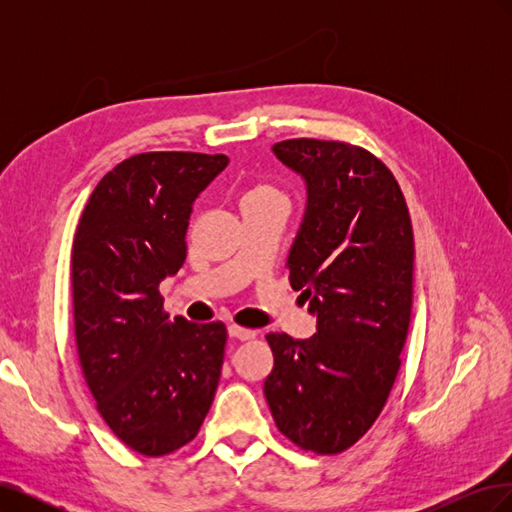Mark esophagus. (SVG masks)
<instances>
[{
  "label": "esophagus",
  "instance_id": "esophagus-1",
  "mask_svg": "<svg viewBox=\"0 0 512 512\" xmlns=\"http://www.w3.org/2000/svg\"><path fill=\"white\" fill-rule=\"evenodd\" d=\"M228 335L232 339H241V342H247V339H254L256 331L252 329H245V327H237V324H230L228 327Z\"/></svg>",
  "mask_w": 512,
  "mask_h": 512
}]
</instances>
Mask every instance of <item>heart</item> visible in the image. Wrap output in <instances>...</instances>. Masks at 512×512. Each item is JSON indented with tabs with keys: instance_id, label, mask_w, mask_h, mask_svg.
I'll list each match as a JSON object with an SVG mask.
<instances>
[{
	"instance_id": "heart-1",
	"label": "heart",
	"mask_w": 512,
	"mask_h": 512,
	"mask_svg": "<svg viewBox=\"0 0 512 512\" xmlns=\"http://www.w3.org/2000/svg\"><path fill=\"white\" fill-rule=\"evenodd\" d=\"M273 200H284L282 192L271 183H252L241 196V207L258 205V203H273Z\"/></svg>"
}]
</instances>
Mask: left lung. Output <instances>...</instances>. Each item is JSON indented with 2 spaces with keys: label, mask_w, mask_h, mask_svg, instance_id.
<instances>
[{
  "label": "left lung",
  "mask_w": 512,
  "mask_h": 512,
  "mask_svg": "<svg viewBox=\"0 0 512 512\" xmlns=\"http://www.w3.org/2000/svg\"><path fill=\"white\" fill-rule=\"evenodd\" d=\"M273 153L307 185L288 271L318 331L267 335L275 363L265 397L290 442L337 455L374 425L397 378L412 314V222L397 179L363 147L290 138Z\"/></svg>",
  "instance_id": "8db88e82"
}]
</instances>
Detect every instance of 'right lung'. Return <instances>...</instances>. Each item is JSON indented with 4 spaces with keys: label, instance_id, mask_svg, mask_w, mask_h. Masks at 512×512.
Segmentation results:
<instances>
[{
    "label": "right lung",
    "instance_id": "right-lung-1",
    "mask_svg": "<svg viewBox=\"0 0 512 512\" xmlns=\"http://www.w3.org/2000/svg\"><path fill=\"white\" fill-rule=\"evenodd\" d=\"M226 166L222 153H138L102 177L76 226L83 374L106 425L147 457L196 438L220 382L224 322L170 320L160 282L181 269L194 200Z\"/></svg>",
    "mask_w": 512,
    "mask_h": 512
}]
</instances>
